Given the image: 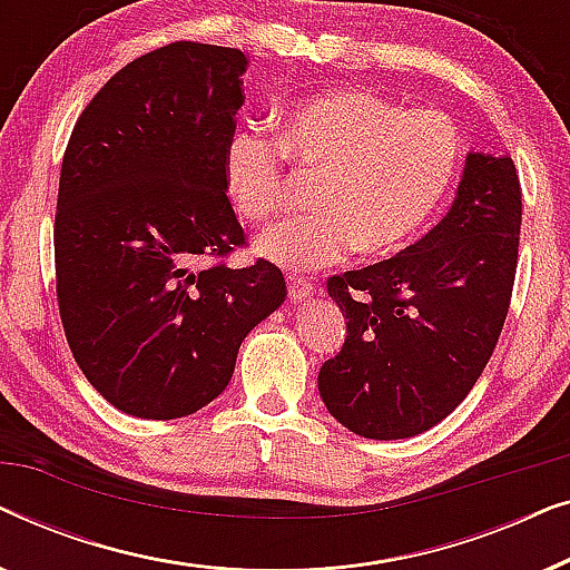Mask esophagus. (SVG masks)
Returning a JSON list of instances; mask_svg holds the SVG:
<instances>
[{
  "label": "esophagus",
  "instance_id": "1",
  "mask_svg": "<svg viewBox=\"0 0 570 570\" xmlns=\"http://www.w3.org/2000/svg\"><path fill=\"white\" fill-rule=\"evenodd\" d=\"M316 291H318V285L314 283V279L301 277V275H291V277H287V293H291L293 301L308 298V295H314Z\"/></svg>",
  "mask_w": 570,
  "mask_h": 570
}]
</instances>
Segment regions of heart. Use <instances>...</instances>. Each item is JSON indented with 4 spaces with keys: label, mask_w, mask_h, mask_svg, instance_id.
Instances as JSON below:
<instances>
[{
    "label": "heart",
    "mask_w": 570,
    "mask_h": 570,
    "mask_svg": "<svg viewBox=\"0 0 570 570\" xmlns=\"http://www.w3.org/2000/svg\"><path fill=\"white\" fill-rule=\"evenodd\" d=\"M459 158V131L441 111H404L371 90H324L287 108L279 137L238 129L225 147V176L238 213L267 225L283 207L287 160L322 174L316 213L259 238L267 259L316 269L353 248L384 256L415 238L454 184Z\"/></svg>",
    "instance_id": "heart-1"
}]
</instances>
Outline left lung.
<instances>
[{
	"instance_id": "1",
	"label": "left lung",
	"mask_w": 570,
	"mask_h": 570,
	"mask_svg": "<svg viewBox=\"0 0 570 570\" xmlns=\"http://www.w3.org/2000/svg\"><path fill=\"white\" fill-rule=\"evenodd\" d=\"M521 186L509 155L470 153L449 215L402 254L326 279L345 345L318 371L332 417L363 439H410L472 392L511 306Z\"/></svg>"
}]
</instances>
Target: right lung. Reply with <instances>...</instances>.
Wrapping results in <instances>:
<instances>
[{
    "label": "right lung",
    "instance_id": "right-lung-1",
    "mask_svg": "<svg viewBox=\"0 0 570 570\" xmlns=\"http://www.w3.org/2000/svg\"><path fill=\"white\" fill-rule=\"evenodd\" d=\"M246 65L225 46H160L92 96L67 142L59 316L85 379L127 415L174 420L213 402L240 342L287 295L272 262L225 264L246 246L225 194Z\"/></svg>",
    "mask_w": 570,
    "mask_h": 570
}]
</instances>
